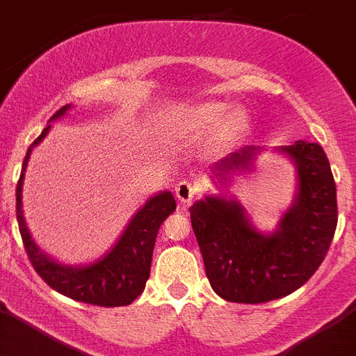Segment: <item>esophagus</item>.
I'll return each instance as SVG.
<instances>
[{"instance_id":"obj_1","label":"esophagus","mask_w":356,"mask_h":356,"mask_svg":"<svg viewBox=\"0 0 356 356\" xmlns=\"http://www.w3.org/2000/svg\"><path fill=\"white\" fill-rule=\"evenodd\" d=\"M175 193H176V197H178V201H180V203L188 205V203H191V201L197 196V187L193 184V181L181 180L180 184H176Z\"/></svg>"}]
</instances>
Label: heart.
<instances>
[{"mask_svg":"<svg viewBox=\"0 0 356 356\" xmlns=\"http://www.w3.org/2000/svg\"><path fill=\"white\" fill-rule=\"evenodd\" d=\"M165 128L176 139L200 140L219 131L221 140L234 139L244 128V115L225 102L178 106L165 118Z\"/></svg>","mask_w":356,"mask_h":356,"instance_id":"1","label":"heart"}]
</instances>
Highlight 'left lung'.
I'll return each instance as SVG.
<instances>
[{"label":"left lung","instance_id":"8db88e82","mask_svg":"<svg viewBox=\"0 0 356 356\" xmlns=\"http://www.w3.org/2000/svg\"><path fill=\"white\" fill-rule=\"evenodd\" d=\"M264 151L246 146L212 165L217 185L250 171ZM296 168L298 188L276 229L260 232L235 197L212 194L188 212L207 278L222 300L266 303L298 291L325 260L337 228V188L325 149L296 140L278 146Z\"/></svg>","mask_w":356,"mask_h":356}]
</instances>
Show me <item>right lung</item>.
Returning <instances> with one entry per match:
<instances>
[{
    "label": "right lung",
    "instance_id": "right-lung-1",
    "mask_svg": "<svg viewBox=\"0 0 356 356\" xmlns=\"http://www.w3.org/2000/svg\"><path fill=\"white\" fill-rule=\"evenodd\" d=\"M71 105L62 106L49 122L64 118ZM44 128L42 134L33 140L24 156L23 169L15 188V210H17L19 232L24 242L31 266L40 278L56 292L67 296L74 301L97 305V307H124L144 291L149 278L151 257L155 248L156 234L165 217L176 210V201L169 191L155 194L144 203L131 217L121 237L103 257L85 266H65L56 262L49 254L42 253L23 216V184L31 151L49 134L51 124Z\"/></svg>",
    "mask_w": 356,
    "mask_h": 356
}]
</instances>
